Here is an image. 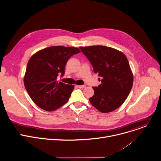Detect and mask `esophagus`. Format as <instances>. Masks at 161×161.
<instances>
[{
  "instance_id": "1",
  "label": "esophagus",
  "mask_w": 161,
  "mask_h": 161,
  "mask_svg": "<svg viewBox=\"0 0 161 161\" xmlns=\"http://www.w3.org/2000/svg\"><path fill=\"white\" fill-rule=\"evenodd\" d=\"M77 87L79 88H84L86 87L85 85H77Z\"/></svg>"
}]
</instances>
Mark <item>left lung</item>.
Listing matches in <instances>:
<instances>
[{
	"mask_svg": "<svg viewBox=\"0 0 161 161\" xmlns=\"http://www.w3.org/2000/svg\"><path fill=\"white\" fill-rule=\"evenodd\" d=\"M80 48L93 65L94 72L100 77L101 84L93 87L94 95L90 98V103L103 113L117 109L127 99L133 84V74L127 57L105 46Z\"/></svg>",
	"mask_w": 161,
	"mask_h": 161,
	"instance_id": "8db88e82",
	"label": "left lung"
}]
</instances>
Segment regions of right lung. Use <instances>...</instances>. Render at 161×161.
Masks as SVG:
<instances>
[{"mask_svg": "<svg viewBox=\"0 0 161 161\" xmlns=\"http://www.w3.org/2000/svg\"><path fill=\"white\" fill-rule=\"evenodd\" d=\"M80 50L76 47L55 46L43 48L29 59L24 86L32 100L41 109L55 111L69 100L74 86L57 80L64 74V67L71 56Z\"/></svg>", "mask_w": 161, "mask_h": 161, "instance_id": "obj_1", "label": "right lung"}]
</instances>
